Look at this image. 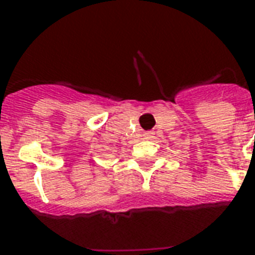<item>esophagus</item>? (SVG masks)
Returning a JSON list of instances; mask_svg holds the SVG:
<instances>
[{
    "mask_svg": "<svg viewBox=\"0 0 255 255\" xmlns=\"http://www.w3.org/2000/svg\"><path fill=\"white\" fill-rule=\"evenodd\" d=\"M153 137V133L152 132H144V139H152Z\"/></svg>",
    "mask_w": 255,
    "mask_h": 255,
    "instance_id": "esophagus-1",
    "label": "esophagus"
}]
</instances>
